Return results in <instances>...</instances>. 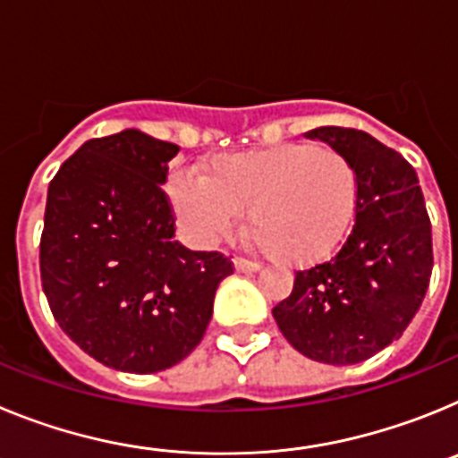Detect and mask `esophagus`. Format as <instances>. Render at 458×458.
Wrapping results in <instances>:
<instances>
[{
    "instance_id": "esophagus-1",
    "label": "esophagus",
    "mask_w": 458,
    "mask_h": 458,
    "mask_svg": "<svg viewBox=\"0 0 458 458\" xmlns=\"http://www.w3.org/2000/svg\"><path fill=\"white\" fill-rule=\"evenodd\" d=\"M233 266H236L238 273H257V270L261 268L257 261H250V259H242V257L233 259Z\"/></svg>"
}]
</instances>
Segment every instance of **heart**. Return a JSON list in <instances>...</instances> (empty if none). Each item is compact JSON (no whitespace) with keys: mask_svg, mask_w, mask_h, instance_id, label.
I'll list each match as a JSON object with an SVG mask.
<instances>
[{"mask_svg":"<svg viewBox=\"0 0 458 458\" xmlns=\"http://www.w3.org/2000/svg\"><path fill=\"white\" fill-rule=\"evenodd\" d=\"M169 194L199 242L232 233L248 210L250 238L270 259L310 266L330 257L349 233L360 179L337 147L291 141L210 157L201 176H172Z\"/></svg>","mask_w":458,"mask_h":458,"instance_id":"heart-1","label":"heart"}]
</instances>
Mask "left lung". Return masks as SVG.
Returning a JSON list of instances; mask_svg holds the SVG:
<instances>
[{
  "mask_svg": "<svg viewBox=\"0 0 458 458\" xmlns=\"http://www.w3.org/2000/svg\"><path fill=\"white\" fill-rule=\"evenodd\" d=\"M353 160L355 222L330 261L295 270L293 291L273 307L286 342L326 365L369 360L418 314L434 268L431 220L418 174L402 153L355 128L305 132Z\"/></svg>",
  "mask_w": 458,
  "mask_h": 458,
  "instance_id": "1",
  "label": "left lung"
}]
</instances>
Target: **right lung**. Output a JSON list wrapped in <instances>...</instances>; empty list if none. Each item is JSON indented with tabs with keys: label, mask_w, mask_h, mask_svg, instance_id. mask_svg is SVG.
I'll use <instances>...</instances> for the list:
<instances>
[{
	"label": "right lung",
	"mask_w": 458,
	"mask_h": 458,
	"mask_svg": "<svg viewBox=\"0 0 458 458\" xmlns=\"http://www.w3.org/2000/svg\"><path fill=\"white\" fill-rule=\"evenodd\" d=\"M176 144L140 131L84 141L47 188L40 282L64 333L105 367L163 371L188 358L233 273L179 241L163 183Z\"/></svg>",
	"instance_id": "obj_1"
}]
</instances>
